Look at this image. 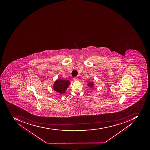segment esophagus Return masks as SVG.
<instances>
[{"label": "esophagus", "instance_id": "obj_1", "mask_svg": "<svg viewBox=\"0 0 150 150\" xmlns=\"http://www.w3.org/2000/svg\"><path fill=\"white\" fill-rule=\"evenodd\" d=\"M78 78H76V77L74 78V81H76V80H78Z\"/></svg>", "mask_w": 150, "mask_h": 150}]
</instances>
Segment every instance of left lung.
Returning <instances> with one entry per match:
<instances>
[{"label":"left lung","instance_id":"8db88e82","mask_svg":"<svg viewBox=\"0 0 150 150\" xmlns=\"http://www.w3.org/2000/svg\"><path fill=\"white\" fill-rule=\"evenodd\" d=\"M88 86H90L91 87H92L93 86V84L92 83H89L88 84Z\"/></svg>","mask_w":150,"mask_h":150}]
</instances>
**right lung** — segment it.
Listing matches in <instances>:
<instances>
[{"instance_id":"add662e5","label":"right lung","mask_w":150,"mask_h":150,"mask_svg":"<svg viewBox=\"0 0 150 150\" xmlns=\"http://www.w3.org/2000/svg\"><path fill=\"white\" fill-rule=\"evenodd\" d=\"M70 84V82L68 80L58 79L54 82L53 86L54 89L57 92L63 94L65 93Z\"/></svg>"}]
</instances>
